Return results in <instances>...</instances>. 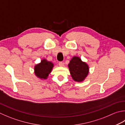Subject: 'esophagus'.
Listing matches in <instances>:
<instances>
[{"label": "esophagus", "instance_id": "34e87169", "mask_svg": "<svg viewBox=\"0 0 125 125\" xmlns=\"http://www.w3.org/2000/svg\"><path fill=\"white\" fill-rule=\"evenodd\" d=\"M58 64H59L60 67H64V63L62 62H59V63H58Z\"/></svg>", "mask_w": 125, "mask_h": 125}]
</instances>
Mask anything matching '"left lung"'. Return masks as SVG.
<instances>
[{
    "label": "left lung",
    "instance_id": "left-lung-1",
    "mask_svg": "<svg viewBox=\"0 0 125 125\" xmlns=\"http://www.w3.org/2000/svg\"><path fill=\"white\" fill-rule=\"evenodd\" d=\"M72 77L75 81H83L88 75L89 68L86 63L83 62L77 56H74L68 64Z\"/></svg>",
    "mask_w": 125,
    "mask_h": 125
}]
</instances>
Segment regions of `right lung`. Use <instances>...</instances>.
<instances>
[{
    "label": "right lung",
    "mask_w": 125,
    "mask_h": 125,
    "mask_svg": "<svg viewBox=\"0 0 125 125\" xmlns=\"http://www.w3.org/2000/svg\"><path fill=\"white\" fill-rule=\"evenodd\" d=\"M53 66L54 65L51 62H49L46 59H43L40 63L35 65L34 67L35 75L41 80L47 79Z\"/></svg>",
    "instance_id": "1"
}]
</instances>
